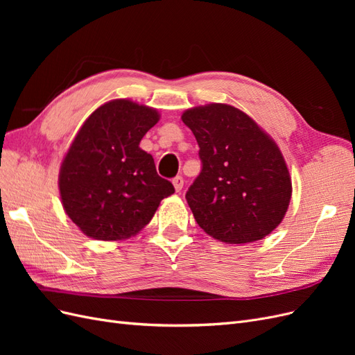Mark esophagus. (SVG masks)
<instances>
[{
	"label": "esophagus",
	"instance_id": "1",
	"mask_svg": "<svg viewBox=\"0 0 355 355\" xmlns=\"http://www.w3.org/2000/svg\"><path fill=\"white\" fill-rule=\"evenodd\" d=\"M173 185H175L176 192H180L182 188H184V178H182V176H176V178L173 179Z\"/></svg>",
	"mask_w": 355,
	"mask_h": 355
}]
</instances>
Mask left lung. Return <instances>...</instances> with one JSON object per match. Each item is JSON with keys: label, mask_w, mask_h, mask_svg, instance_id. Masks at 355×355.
Instances as JSON below:
<instances>
[{"label": "left lung", "mask_w": 355, "mask_h": 355, "mask_svg": "<svg viewBox=\"0 0 355 355\" xmlns=\"http://www.w3.org/2000/svg\"><path fill=\"white\" fill-rule=\"evenodd\" d=\"M182 121L200 146L201 171L185 196L200 228L228 244L271 234L292 197V179L275 142L231 105L191 108Z\"/></svg>", "instance_id": "1"}]
</instances>
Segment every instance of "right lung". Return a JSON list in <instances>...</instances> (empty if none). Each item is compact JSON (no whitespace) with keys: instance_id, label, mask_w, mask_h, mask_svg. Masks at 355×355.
<instances>
[{"instance_id":"right-lung-1","label":"right lung","mask_w":355,"mask_h":355,"mask_svg":"<svg viewBox=\"0 0 355 355\" xmlns=\"http://www.w3.org/2000/svg\"><path fill=\"white\" fill-rule=\"evenodd\" d=\"M159 120L157 110L127 99L99 106L67 153L59 173L63 209L87 237L116 241L136 235L159 201L175 192L139 148Z\"/></svg>"}]
</instances>
